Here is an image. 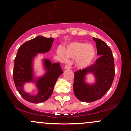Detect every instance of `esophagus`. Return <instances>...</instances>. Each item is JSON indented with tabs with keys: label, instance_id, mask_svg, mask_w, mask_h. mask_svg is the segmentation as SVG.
Returning <instances> with one entry per match:
<instances>
[{
	"label": "esophagus",
	"instance_id": "34e87169",
	"mask_svg": "<svg viewBox=\"0 0 131 131\" xmlns=\"http://www.w3.org/2000/svg\"><path fill=\"white\" fill-rule=\"evenodd\" d=\"M71 69V66L70 65H66L64 67V69L65 70H69Z\"/></svg>",
	"mask_w": 131,
	"mask_h": 131
}]
</instances>
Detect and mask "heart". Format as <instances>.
Instances as JSON below:
<instances>
[{
  "label": "heart",
  "instance_id": "b5f03b06",
  "mask_svg": "<svg viewBox=\"0 0 131 131\" xmlns=\"http://www.w3.org/2000/svg\"><path fill=\"white\" fill-rule=\"evenodd\" d=\"M57 52L64 60L67 57L75 58V66L80 70L89 67L96 57V49L94 45L77 41L69 43L63 49L58 48Z\"/></svg>",
  "mask_w": 131,
  "mask_h": 131
}]
</instances>
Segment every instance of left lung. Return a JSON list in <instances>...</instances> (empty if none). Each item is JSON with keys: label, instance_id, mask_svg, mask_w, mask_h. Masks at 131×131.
Wrapping results in <instances>:
<instances>
[{"label": "left lung", "instance_id": "obj_1", "mask_svg": "<svg viewBox=\"0 0 131 131\" xmlns=\"http://www.w3.org/2000/svg\"><path fill=\"white\" fill-rule=\"evenodd\" d=\"M100 56L95 62L86 69L74 73L73 89L75 96L80 101L91 103L103 97L110 88L114 77V61L112 51L104 42L93 37ZM92 74L95 81L86 82L87 76Z\"/></svg>", "mask_w": 131, "mask_h": 131}]
</instances>
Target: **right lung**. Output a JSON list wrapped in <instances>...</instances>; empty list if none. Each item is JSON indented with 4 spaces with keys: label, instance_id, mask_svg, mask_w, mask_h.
I'll list each match as a JSON object with an SVG mask.
<instances>
[{
    "label": "right lung",
    "instance_id": "1",
    "mask_svg": "<svg viewBox=\"0 0 131 131\" xmlns=\"http://www.w3.org/2000/svg\"><path fill=\"white\" fill-rule=\"evenodd\" d=\"M54 39L38 36L20 46L14 61L13 79L15 87L21 96L32 103L45 101L52 94L54 86L59 76L63 73L59 62L52 63L48 58L42 60L44 73L37 76L34 68L37 53L48 52ZM32 83L38 89L35 95L26 92L24 86Z\"/></svg>",
    "mask_w": 131,
    "mask_h": 131
}]
</instances>
